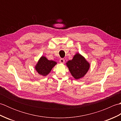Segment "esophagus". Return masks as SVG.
I'll list each match as a JSON object with an SVG mask.
<instances>
[{"instance_id": "esophagus-1", "label": "esophagus", "mask_w": 121, "mask_h": 121, "mask_svg": "<svg viewBox=\"0 0 121 121\" xmlns=\"http://www.w3.org/2000/svg\"><path fill=\"white\" fill-rule=\"evenodd\" d=\"M59 62H60V63H64L65 62V59H64L61 58L60 59V60H59Z\"/></svg>"}]
</instances>
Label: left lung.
I'll return each mask as SVG.
<instances>
[{
	"instance_id": "1",
	"label": "left lung",
	"mask_w": 121,
	"mask_h": 121,
	"mask_svg": "<svg viewBox=\"0 0 121 121\" xmlns=\"http://www.w3.org/2000/svg\"><path fill=\"white\" fill-rule=\"evenodd\" d=\"M71 75L76 79L82 78L88 72L90 64L83 56L77 53L73 56L72 60L66 63Z\"/></svg>"
}]
</instances>
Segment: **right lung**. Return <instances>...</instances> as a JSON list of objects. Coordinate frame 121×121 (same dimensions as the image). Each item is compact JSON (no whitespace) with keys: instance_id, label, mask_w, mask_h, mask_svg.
Instances as JSON below:
<instances>
[{"instance_id":"right-lung-1","label":"right lung","mask_w":121,"mask_h":121,"mask_svg":"<svg viewBox=\"0 0 121 121\" xmlns=\"http://www.w3.org/2000/svg\"><path fill=\"white\" fill-rule=\"evenodd\" d=\"M56 65V62L52 60H49L44 56H42L35 66V69L38 74L46 76L50 72L52 69Z\"/></svg>"}]
</instances>
